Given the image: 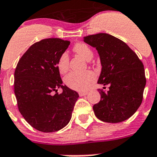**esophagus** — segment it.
I'll return each instance as SVG.
<instances>
[{"label":"esophagus","mask_w":157,"mask_h":157,"mask_svg":"<svg viewBox=\"0 0 157 157\" xmlns=\"http://www.w3.org/2000/svg\"><path fill=\"white\" fill-rule=\"evenodd\" d=\"M87 94H88V92H80V93H79V95H80V96H86Z\"/></svg>","instance_id":"1"}]
</instances>
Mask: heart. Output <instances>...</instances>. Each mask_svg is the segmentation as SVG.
I'll list each match as a JSON object with an SVG mask.
<instances>
[{
	"mask_svg": "<svg viewBox=\"0 0 157 157\" xmlns=\"http://www.w3.org/2000/svg\"><path fill=\"white\" fill-rule=\"evenodd\" d=\"M73 51L87 61H90L93 56V53L90 47L83 42H78L75 44L73 48ZM57 67L61 74H65L68 71L69 56L67 53H63L62 55H61L58 60ZM95 80H96V75L94 73L90 71L83 73L72 72L64 77V83L72 90L77 91H85L90 87Z\"/></svg>",
	"mask_w": 157,
	"mask_h": 157,
	"instance_id": "heart-1",
	"label": "heart"
}]
</instances>
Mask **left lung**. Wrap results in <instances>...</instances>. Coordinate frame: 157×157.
I'll return each instance as SVG.
<instances>
[{
	"label": "left lung",
	"mask_w": 157,
	"mask_h": 157,
	"mask_svg": "<svg viewBox=\"0 0 157 157\" xmlns=\"http://www.w3.org/2000/svg\"><path fill=\"white\" fill-rule=\"evenodd\" d=\"M83 42L98 51L102 64L98 83L109 89L99 90L101 100L93 105L95 115L108 123L125 121L143 100L146 85L143 63L125 42L107 33L85 36Z\"/></svg>",
	"instance_id": "1"
}]
</instances>
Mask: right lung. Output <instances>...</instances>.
<instances>
[{"label":"right lung","mask_w":157,"mask_h":157,"mask_svg":"<svg viewBox=\"0 0 157 157\" xmlns=\"http://www.w3.org/2000/svg\"><path fill=\"white\" fill-rule=\"evenodd\" d=\"M70 41L42 39L29 47L14 72V93L21 115L33 128L55 132L69 123L78 93L63 82L57 63ZM63 89L59 94L57 90ZM55 92V94L53 93Z\"/></svg>","instance_id":"right-lung-1"}]
</instances>
